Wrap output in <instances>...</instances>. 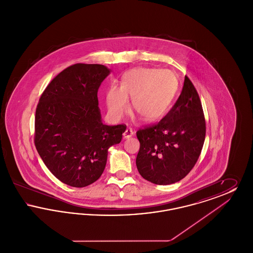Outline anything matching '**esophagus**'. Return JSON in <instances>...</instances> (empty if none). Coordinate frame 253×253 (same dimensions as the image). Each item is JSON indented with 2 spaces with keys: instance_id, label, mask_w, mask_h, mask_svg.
Returning <instances> with one entry per match:
<instances>
[{
  "instance_id": "esophagus-1",
  "label": "esophagus",
  "mask_w": 253,
  "mask_h": 253,
  "mask_svg": "<svg viewBox=\"0 0 253 253\" xmlns=\"http://www.w3.org/2000/svg\"><path fill=\"white\" fill-rule=\"evenodd\" d=\"M133 133H134V132H133L132 128H127L126 131L123 133V136H124V138H130L131 136L133 135Z\"/></svg>"
}]
</instances>
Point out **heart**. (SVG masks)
Returning a JSON list of instances; mask_svg holds the SVG:
<instances>
[{
    "mask_svg": "<svg viewBox=\"0 0 253 253\" xmlns=\"http://www.w3.org/2000/svg\"><path fill=\"white\" fill-rule=\"evenodd\" d=\"M178 88L177 79L169 70L136 68L125 73L121 87L112 85L106 92V105L112 118L119 120L132 109L142 121L160 120L168 112Z\"/></svg>",
    "mask_w": 253,
    "mask_h": 253,
    "instance_id": "b5f03b06",
    "label": "heart"
}]
</instances>
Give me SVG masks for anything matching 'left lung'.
Masks as SVG:
<instances>
[{"label": "left lung", "instance_id": "left-lung-1", "mask_svg": "<svg viewBox=\"0 0 253 253\" xmlns=\"http://www.w3.org/2000/svg\"><path fill=\"white\" fill-rule=\"evenodd\" d=\"M205 135L201 100L186 76L180 96L168 114L136 132L140 148L135 163L140 175L157 185L183 179L199 158Z\"/></svg>", "mask_w": 253, "mask_h": 253}]
</instances>
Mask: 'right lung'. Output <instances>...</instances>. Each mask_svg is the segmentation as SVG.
<instances>
[{
	"instance_id": "obj_1",
	"label": "right lung",
	"mask_w": 253,
	"mask_h": 253,
	"mask_svg": "<svg viewBox=\"0 0 253 253\" xmlns=\"http://www.w3.org/2000/svg\"><path fill=\"white\" fill-rule=\"evenodd\" d=\"M110 73L102 64L76 63L58 74L40 97L34 143L62 183L84 188L102 174L109 147L121 141L125 124L104 125L97 90Z\"/></svg>"
}]
</instances>
